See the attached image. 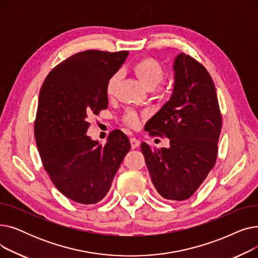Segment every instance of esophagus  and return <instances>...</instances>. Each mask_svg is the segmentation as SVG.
<instances>
[{"mask_svg":"<svg viewBox=\"0 0 258 258\" xmlns=\"http://www.w3.org/2000/svg\"><path fill=\"white\" fill-rule=\"evenodd\" d=\"M130 141H131L132 148H136L137 146L140 145V141H139L137 138H135V137H132V138L130 139Z\"/></svg>","mask_w":258,"mask_h":258,"instance_id":"1","label":"esophagus"}]
</instances>
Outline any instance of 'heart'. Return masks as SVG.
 <instances>
[{"label": "heart", "mask_w": 258, "mask_h": 258, "mask_svg": "<svg viewBox=\"0 0 258 258\" xmlns=\"http://www.w3.org/2000/svg\"><path fill=\"white\" fill-rule=\"evenodd\" d=\"M133 70L148 90L155 89V92L160 95L168 91V87L162 83L165 76L164 69L157 59L153 57L141 58L134 63ZM120 77V72L117 71L108 78L105 88L108 97L112 98L116 95ZM123 122L131 127H138L141 123V116L134 110H127L123 116Z\"/></svg>", "instance_id": "b5f03b06"}]
</instances>
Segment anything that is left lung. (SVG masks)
Segmentation results:
<instances>
[{
	"instance_id": "left-lung-1",
	"label": "left lung",
	"mask_w": 258,
	"mask_h": 258,
	"mask_svg": "<svg viewBox=\"0 0 258 258\" xmlns=\"http://www.w3.org/2000/svg\"><path fill=\"white\" fill-rule=\"evenodd\" d=\"M170 100L145 124L152 137L169 138L168 148L141 143V151L159 195L179 202L194 196L218 158L222 114L206 68L181 53L174 61Z\"/></svg>"
}]
</instances>
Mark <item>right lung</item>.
Here are the masks:
<instances>
[{
  "mask_svg": "<svg viewBox=\"0 0 258 258\" xmlns=\"http://www.w3.org/2000/svg\"><path fill=\"white\" fill-rule=\"evenodd\" d=\"M127 54L75 53L53 68L39 92L34 136L40 160L54 186L79 204H96L106 196L131 150L120 130L113 131L104 145L87 135L91 117L107 107L108 78Z\"/></svg>",
  "mask_w": 258,
  "mask_h": 258,
  "instance_id": "right-lung-1",
  "label": "right lung"
}]
</instances>
